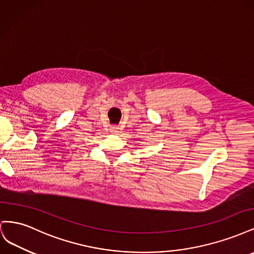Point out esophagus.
<instances>
[{
  "label": "esophagus",
  "instance_id": "34e87169",
  "mask_svg": "<svg viewBox=\"0 0 254 254\" xmlns=\"http://www.w3.org/2000/svg\"><path fill=\"white\" fill-rule=\"evenodd\" d=\"M110 130H111V132H113V133H117V132L119 131V128H118L117 126H112Z\"/></svg>",
  "mask_w": 254,
  "mask_h": 254
}]
</instances>
